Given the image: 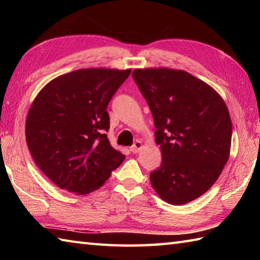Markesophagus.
Masks as SVG:
<instances>
[{"label": "esophagus", "mask_w": 260, "mask_h": 260, "mask_svg": "<svg viewBox=\"0 0 260 260\" xmlns=\"http://www.w3.org/2000/svg\"><path fill=\"white\" fill-rule=\"evenodd\" d=\"M142 147H143V143L141 141H136L134 143V145L129 148V151L132 153H139L141 151Z\"/></svg>", "instance_id": "esophagus-1"}]
</instances>
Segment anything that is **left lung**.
Masks as SVG:
<instances>
[{
    "mask_svg": "<svg viewBox=\"0 0 260 260\" xmlns=\"http://www.w3.org/2000/svg\"><path fill=\"white\" fill-rule=\"evenodd\" d=\"M133 78L150 107L162 163L150 173L165 202L181 206L213 185L230 154L233 124L221 96L183 70L135 69Z\"/></svg>",
    "mask_w": 260,
    "mask_h": 260,
    "instance_id": "8db88e82",
    "label": "left lung"
}]
</instances>
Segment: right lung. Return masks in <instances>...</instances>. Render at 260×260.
<instances>
[{
    "instance_id": "1",
    "label": "right lung",
    "mask_w": 260,
    "mask_h": 260,
    "mask_svg": "<svg viewBox=\"0 0 260 260\" xmlns=\"http://www.w3.org/2000/svg\"><path fill=\"white\" fill-rule=\"evenodd\" d=\"M131 69L87 68L59 76L33 101L25 123L31 155L60 189H99L125 155L110 145L107 106Z\"/></svg>"
}]
</instances>
